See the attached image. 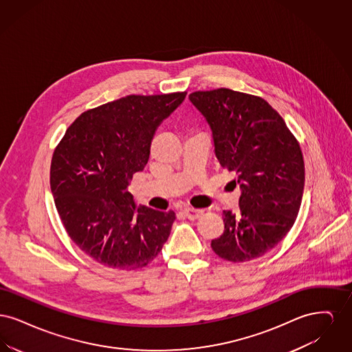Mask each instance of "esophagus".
Here are the masks:
<instances>
[{"label":"esophagus","mask_w":352,"mask_h":352,"mask_svg":"<svg viewBox=\"0 0 352 352\" xmlns=\"http://www.w3.org/2000/svg\"><path fill=\"white\" fill-rule=\"evenodd\" d=\"M184 217L190 220H195V219L201 218L203 211L201 210H195V208H184Z\"/></svg>","instance_id":"34e87169"}]
</instances>
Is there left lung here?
Returning <instances> with one entry per match:
<instances>
[{
    "label": "left lung",
    "mask_w": 352,
    "mask_h": 352,
    "mask_svg": "<svg viewBox=\"0 0 352 352\" xmlns=\"http://www.w3.org/2000/svg\"><path fill=\"white\" fill-rule=\"evenodd\" d=\"M190 102L206 120L221 168L234 173L239 208L223 211L224 232L211 241L219 257L243 263L274 248L300 211L305 165L283 118L261 98L227 88L198 91Z\"/></svg>",
    "instance_id": "left-lung-1"
}]
</instances>
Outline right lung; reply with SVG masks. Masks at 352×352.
I'll return each instance as SVG.
<instances>
[{
  "mask_svg": "<svg viewBox=\"0 0 352 352\" xmlns=\"http://www.w3.org/2000/svg\"><path fill=\"white\" fill-rule=\"evenodd\" d=\"M186 92L131 95L76 118L51 161L50 186L71 240L111 269L146 267L162 250L175 220L137 206L128 186L148 164L155 131Z\"/></svg>",
  "mask_w": 352,
  "mask_h": 352,
  "instance_id": "right-lung-1",
  "label": "right lung"
}]
</instances>
